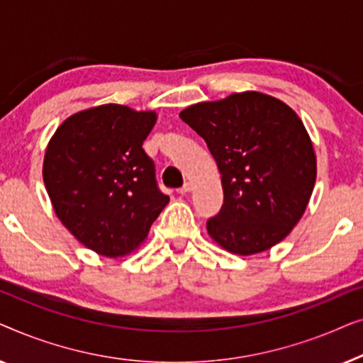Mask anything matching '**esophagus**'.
<instances>
[{
    "instance_id": "34e87169",
    "label": "esophagus",
    "mask_w": 363,
    "mask_h": 363,
    "mask_svg": "<svg viewBox=\"0 0 363 363\" xmlns=\"http://www.w3.org/2000/svg\"><path fill=\"white\" fill-rule=\"evenodd\" d=\"M193 190V183L191 182H185V185L182 188H178V193H182V195H185V193L191 191Z\"/></svg>"
}]
</instances>
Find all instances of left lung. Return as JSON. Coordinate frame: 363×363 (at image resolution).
<instances>
[{"label": "left lung", "instance_id": "1", "mask_svg": "<svg viewBox=\"0 0 363 363\" xmlns=\"http://www.w3.org/2000/svg\"><path fill=\"white\" fill-rule=\"evenodd\" d=\"M180 118L203 137L221 173L223 206L206 221L211 240L240 256L284 240L304 215L317 177L299 116L279 99L246 91L186 107Z\"/></svg>", "mask_w": 363, "mask_h": 363}]
</instances>
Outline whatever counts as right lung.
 Returning a JSON list of instances; mask_svg holds the SVG:
<instances>
[{
	"instance_id": "right-lung-1",
	"label": "right lung",
	"mask_w": 363,
	"mask_h": 363,
	"mask_svg": "<svg viewBox=\"0 0 363 363\" xmlns=\"http://www.w3.org/2000/svg\"><path fill=\"white\" fill-rule=\"evenodd\" d=\"M155 122L153 111L104 104L67 117L48 143L43 178L54 213L97 255L135 251L170 201L142 148Z\"/></svg>"
}]
</instances>
